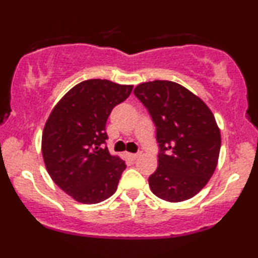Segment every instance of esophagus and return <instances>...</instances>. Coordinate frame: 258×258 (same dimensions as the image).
I'll return each instance as SVG.
<instances>
[{
    "label": "esophagus",
    "mask_w": 258,
    "mask_h": 258,
    "mask_svg": "<svg viewBox=\"0 0 258 258\" xmlns=\"http://www.w3.org/2000/svg\"><path fill=\"white\" fill-rule=\"evenodd\" d=\"M127 155V157H128L130 160H136V159H138V156H139V154H130V153H127L126 154Z\"/></svg>",
    "instance_id": "obj_1"
}]
</instances>
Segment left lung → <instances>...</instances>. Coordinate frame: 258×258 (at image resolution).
Returning <instances> with one entry per match:
<instances>
[{
	"label": "left lung",
	"instance_id": "1",
	"mask_svg": "<svg viewBox=\"0 0 258 258\" xmlns=\"http://www.w3.org/2000/svg\"><path fill=\"white\" fill-rule=\"evenodd\" d=\"M133 92L156 126L160 154L149 176L151 191L167 202L190 200L218 166L221 135L214 114L198 96L169 80L142 83Z\"/></svg>",
	"mask_w": 258,
	"mask_h": 258
}]
</instances>
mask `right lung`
Here are the masks:
<instances>
[{
	"label": "right lung",
	"instance_id": "obj_1",
	"mask_svg": "<svg viewBox=\"0 0 258 258\" xmlns=\"http://www.w3.org/2000/svg\"><path fill=\"white\" fill-rule=\"evenodd\" d=\"M132 89L107 79L84 80L57 102L46 120L42 135L45 168L79 203L96 204L115 194L126 164L103 147L105 123Z\"/></svg>",
	"mask_w": 258,
	"mask_h": 258
}]
</instances>
